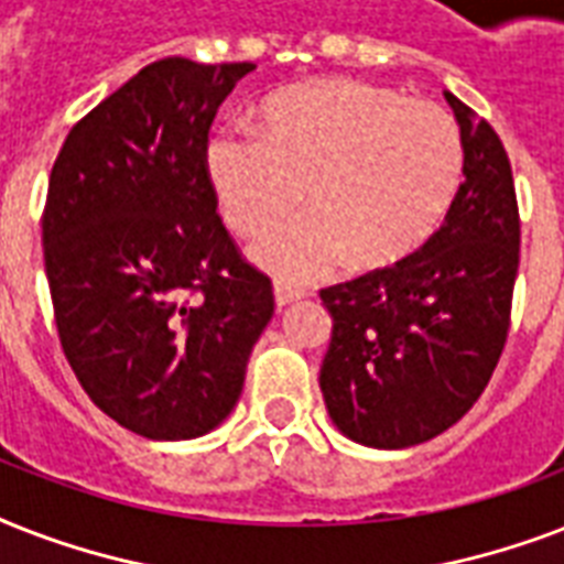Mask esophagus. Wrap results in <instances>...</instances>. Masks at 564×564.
Wrapping results in <instances>:
<instances>
[{"instance_id":"obj_1","label":"esophagus","mask_w":564,"mask_h":564,"mask_svg":"<svg viewBox=\"0 0 564 564\" xmlns=\"http://www.w3.org/2000/svg\"><path fill=\"white\" fill-rule=\"evenodd\" d=\"M299 299H304V290L281 281V278L274 281V304H278V307H286V304H292V301H299Z\"/></svg>"}]
</instances>
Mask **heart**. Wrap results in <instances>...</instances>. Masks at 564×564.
I'll list each match as a JSON object with an SVG mask.
<instances>
[{
    "instance_id": "b5f03b06",
    "label": "heart",
    "mask_w": 564,
    "mask_h": 564,
    "mask_svg": "<svg viewBox=\"0 0 564 564\" xmlns=\"http://www.w3.org/2000/svg\"><path fill=\"white\" fill-rule=\"evenodd\" d=\"M207 178L228 228L263 237L304 198L313 210L257 246L283 281L330 272L345 254L377 269L424 246L463 181V131L436 101L354 78L274 93L260 134L230 128L207 145Z\"/></svg>"
}]
</instances>
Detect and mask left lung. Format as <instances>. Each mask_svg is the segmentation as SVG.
Here are the masks:
<instances>
[{
  "instance_id": "left-lung-1",
  "label": "left lung",
  "mask_w": 564,
  "mask_h": 564,
  "mask_svg": "<svg viewBox=\"0 0 564 564\" xmlns=\"http://www.w3.org/2000/svg\"><path fill=\"white\" fill-rule=\"evenodd\" d=\"M465 181L442 228L398 263L318 292L334 318L318 386L345 436L410 447L480 398L509 334L521 254L516 181L486 119L445 93Z\"/></svg>"
}]
</instances>
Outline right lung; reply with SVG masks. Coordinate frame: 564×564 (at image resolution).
<instances>
[{
	"label": "right lung",
	"mask_w": 564,
	"mask_h": 564,
	"mask_svg": "<svg viewBox=\"0 0 564 564\" xmlns=\"http://www.w3.org/2000/svg\"><path fill=\"white\" fill-rule=\"evenodd\" d=\"M254 64L163 57L66 134L48 175L43 260L66 362L145 438L228 419L274 313L269 274L216 213L207 134Z\"/></svg>",
	"instance_id": "add662e5"
}]
</instances>
